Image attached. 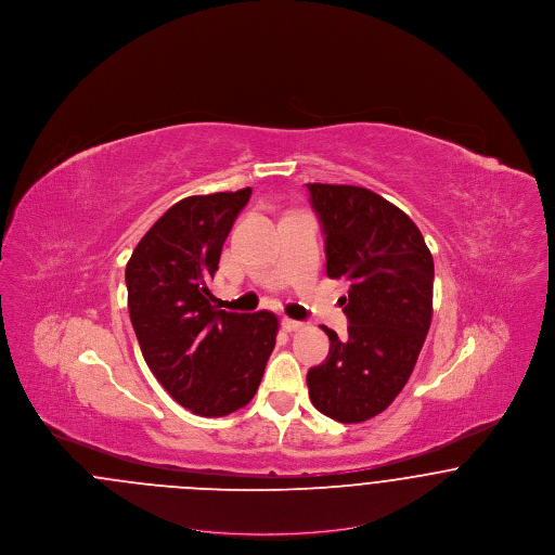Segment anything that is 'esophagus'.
<instances>
[{
    "label": "esophagus",
    "instance_id": "34e87169",
    "mask_svg": "<svg viewBox=\"0 0 555 555\" xmlns=\"http://www.w3.org/2000/svg\"><path fill=\"white\" fill-rule=\"evenodd\" d=\"M283 328H285L287 333H295V331L304 328V322H299V320H291V318H283Z\"/></svg>",
    "mask_w": 555,
    "mask_h": 555
}]
</instances>
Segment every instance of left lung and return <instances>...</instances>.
<instances>
[{
  "instance_id": "left-lung-1",
  "label": "left lung",
  "mask_w": 555,
  "mask_h": 555,
  "mask_svg": "<svg viewBox=\"0 0 555 555\" xmlns=\"http://www.w3.org/2000/svg\"><path fill=\"white\" fill-rule=\"evenodd\" d=\"M324 233L326 274L349 283L339 337L308 370L310 399L337 423H364L408 383L433 318V256L408 214L364 186L310 183Z\"/></svg>"
}]
</instances>
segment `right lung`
<instances>
[{"label": "right lung", "instance_id": "obj_1", "mask_svg": "<svg viewBox=\"0 0 555 555\" xmlns=\"http://www.w3.org/2000/svg\"><path fill=\"white\" fill-rule=\"evenodd\" d=\"M251 189L191 195L145 233L127 264L129 314L159 385L197 416L237 412L256 396L279 320L224 312L210 285Z\"/></svg>", "mask_w": 555, "mask_h": 555}]
</instances>
